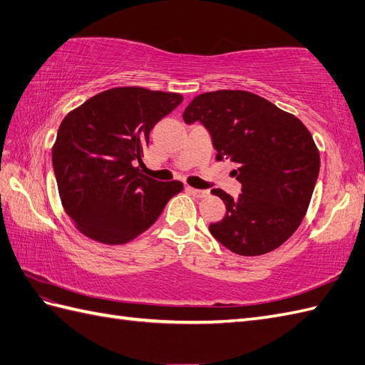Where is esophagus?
I'll return each mask as SVG.
<instances>
[{
  "label": "esophagus",
  "mask_w": 365,
  "mask_h": 365,
  "mask_svg": "<svg viewBox=\"0 0 365 365\" xmlns=\"http://www.w3.org/2000/svg\"><path fill=\"white\" fill-rule=\"evenodd\" d=\"M185 190L197 198H206L209 195V190H200V189H193V187H185Z\"/></svg>",
  "instance_id": "1"
}]
</instances>
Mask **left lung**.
<instances>
[{"mask_svg":"<svg viewBox=\"0 0 365 365\" xmlns=\"http://www.w3.org/2000/svg\"><path fill=\"white\" fill-rule=\"evenodd\" d=\"M182 119L202 123L218 161L238 165V198L212 190L226 215L209 226L210 234L238 255L277 250L300 226L319 176L321 158L307 127L263 97L234 90L197 96Z\"/></svg>","mask_w":365,"mask_h":365,"instance_id":"1","label":"left lung"}]
</instances>
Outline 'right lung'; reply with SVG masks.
<instances>
[{
    "mask_svg": "<svg viewBox=\"0 0 365 365\" xmlns=\"http://www.w3.org/2000/svg\"><path fill=\"white\" fill-rule=\"evenodd\" d=\"M182 102L176 93L113 88L71 111L57 131L52 165L61 204L80 232L123 245L152 226L182 190L142 175L150 131Z\"/></svg>",
    "mask_w": 365,
    "mask_h": 365,
    "instance_id": "add662e5",
    "label": "right lung"
}]
</instances>
